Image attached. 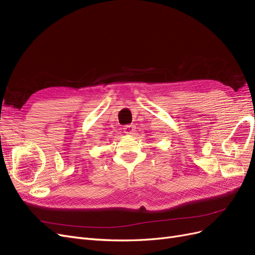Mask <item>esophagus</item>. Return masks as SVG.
I'll use <instances>...</instances> for the list:
<instances>
[{
	"instance_id": "obj_1",
	"label": "esophagus",
	"mask_w": 255,
	"mask_h": 255,
	"mask_svg": "<svg viewBox=\"0 0 255 255\" xmlns=\"http://www.w3.org/2000/svg\"><path fill=\"white\" fill-rule=\"evenodd\" d=\"M133 130H134V126L133 125H126L125 127H124V132L125 133H127V134H131L133 132Z\"/></svg>"
}]
</instances>
